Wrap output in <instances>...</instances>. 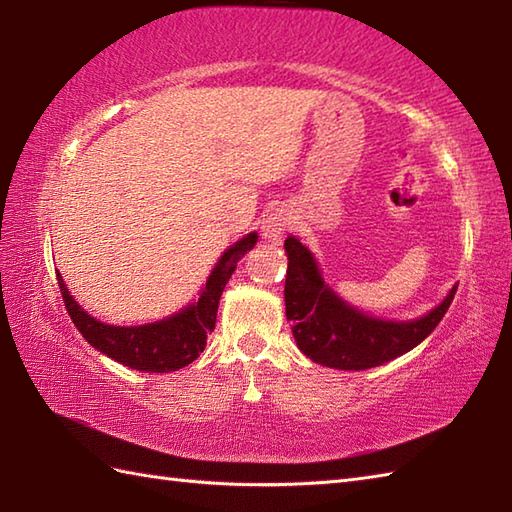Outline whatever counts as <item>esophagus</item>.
Masks as SVG:
<instances>
[{
    "instance_id": "esophagus-1",
    "label": "esophagus",
    "mask_w": 512,
    "mask_h": 512,
    "mask_svg": "<svg viewBox=\"0 0 512 512\" xmlns=\"http://www.w3.org/2000/svg\"><path fill=\"white\" fill-rule=\"evenodd\" d=\"M290 224H292V217L286 209H273L266 215L264 226H262L264 239H268V242L273 244H279L281 237H284V233L290 228Z\"/></svg>"
}]
</instances>
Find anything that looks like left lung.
<instances>
[{
    "instance_id": "left-lung-1",
    "label": "left lung",
    "mask_w": 512,
    "mask_h": 512,
    "mask_svg": "<svg viewBox=\"0 0 512 512\" xmlns=\"http://www.w3.org/2000/svg\"><path fill=\"white\" fill-rule=\"evenodd\" d=\"M284 248L288 255L284 299L292 336L310 361L345 372L378 367L413 350L436 330L458 290L455 284L440 306L420 319H376L347 306L325 284L317 259L295 235H288Z\"/></svg>"
}]
</instances>
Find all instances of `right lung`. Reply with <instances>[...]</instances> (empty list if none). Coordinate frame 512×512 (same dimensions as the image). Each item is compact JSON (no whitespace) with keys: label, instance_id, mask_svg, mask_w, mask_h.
Instances as JSON below:
<instances>
[{"label":"right lung","instance_id":"add662e5","mask_svg":"<svg viewBox=\"0 0 512 512\" xmlns=\"http://www.w3.org/2000/svg\"><path fill=\"white\" fill-rule=\"evenodd\" d=\"M255 244L257 233H248L231 248H226L220 262L215 264L209 279H206L198 301H193L191 306L173 314V317L147 325H132V328L96 321L72 299L59 273L57 281L65 310H68L76 330L83 334V339L94 350L103 352L125 367L138 369V372L167 374L187 367L204 352L206 334L215 330L217 306H220V297L228 279L235 273L239 259Z\"/></svg>","mask_w":512,"mask_h":512}]
</instances>
